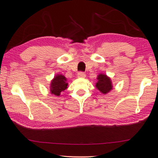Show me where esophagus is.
Wrapping results in <instances>:
<instances>
[{
  "mask_svg": "<svg viewBox=\"0 0 158 158\" xmlns=\"http://www.w3.org/2000/svg\"><path fill=\"white\" fill-rule=\"evenodd\" d=\"M86 76L85 73L84 72H78L77 73V77H82V78H83V77H85Z\"/></svg>",
  "mask_w": 158,
  "mask_h": 158,
  "instance_id": "34e87169",
  "label": "esophagus"
}]
</instances>
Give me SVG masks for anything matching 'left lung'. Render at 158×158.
Wrapping results in <instances>:
<instances>
[{
  "label": "left lung",
  "mask_w": 158,
  "mask_h": 158,
  "mask_svg": "<svg viewBox=\"0 0 158 158\" xmlns=\"http://www.w3.org/2000/svg\"><path fill=\"white\" fill-rule=\"evenodd\" d=\"M98 81L96 83V87L102 93L106 94L112 90V83L110 79L106 75L100 74L98 76Z\"/></svg>",
  "instance_id": "left-lung-1"
}]
</instances>
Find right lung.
Segmentation results:
<instances>
[{
  "mask_svg": "<svg viewBox=\"0 0 158 158\" xmlns=\"http://www.w3.org/2000/svg\"><path fill=\"white\" fill-rule=\"evenodd\" d=\"M68 83H66V78L62 75H57L51 82V93L55 95L59 96L61 92L67 88Z\"/></svg>",
  "mask_w": 158,
  "mask_h": 158,
  "instance_id": "add662e5",
  "label": "right lung"
}]
</instances>
